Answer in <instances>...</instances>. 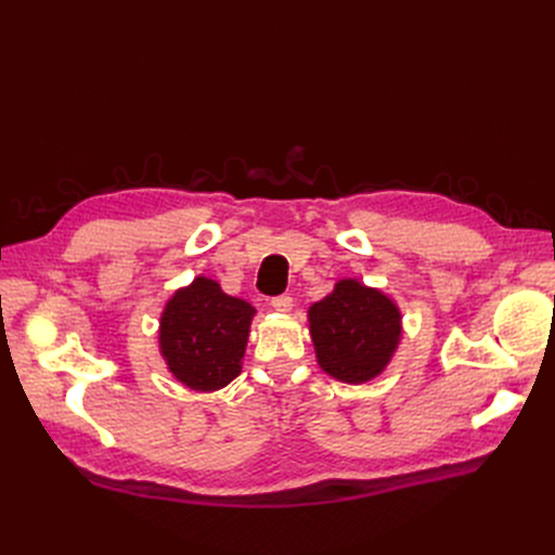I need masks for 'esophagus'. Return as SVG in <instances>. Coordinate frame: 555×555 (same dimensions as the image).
I'll list each match as a JSON object with an SVG mask.
<instances>
[{
	"instance_id": "esophagus-1",
	"label": "esophagus",
	"mask_w": 555,
	"mask_h": 555,
	"mask_svg": "<svg viewBox=\"0 0 555 555\" xmlns=\"http://www.w3.org/2000/svg\"><path fill=\"white\" fill-rule=\"evenodd\" d=\"M271 306H273V310H278V312H282V314H287V312L294 310V300H292V296L282 294V296H275V298L271 300Z\"/></svg>"
}]
</instances>
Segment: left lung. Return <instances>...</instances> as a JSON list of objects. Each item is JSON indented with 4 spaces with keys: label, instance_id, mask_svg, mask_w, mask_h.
<instances>
[{
    "label": "left lung",
    "instance_id": "obj_1",
    "mask_svg": "<svg viewBox=\"0 0 555 555\" xmlns=\"http://www.w3.org/2000/svg\"><path fill=\"white\" fill-rule=\"evenodd\" d=\"M317 363L347 384L371 382L396 354L402 326L393 300L359 280H340L308 310Z\"/></svg>",
    "mask_w": 555,
    "mask_h": 555
}]
</instances>
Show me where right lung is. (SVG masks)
Wrapping results in <instances>:
<instances>
[{"mask_svg": "<svg viewBox=\"0 0 555 555\" xmlns=\"http://www.w3.org/2000/svg\"><path fill=\"white\" fill-rule=\"evenodd\" d=\"M255 312L204 275L178 289L159 319V351L173 377L206 393L236 379Z\"/></svg>", "mask_w": 555, "mask_h": 555, "instance_id": "1", "label": "right lung"}]
</instances>
